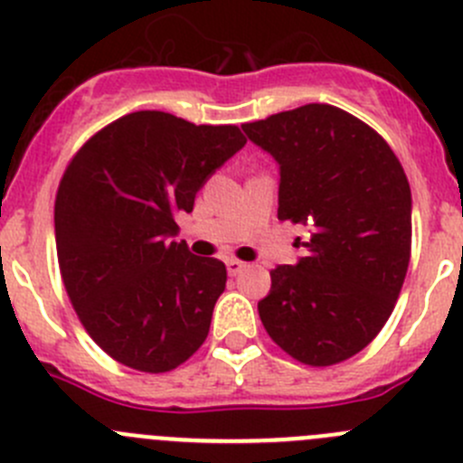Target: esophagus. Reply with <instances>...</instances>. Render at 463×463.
Masks as SVG:
<instances>
[{
    "label": "esophagus",
    "mask_w": 463,
    "mask_h": 463,
    "mask_svg": "<svg viewBox=\"0 0 463 463\" xmlns=\"http://www.w3.org/2000/svg\"><path fill=\"white\" fill-rule=\"evenodd\" d=\"M226 269H228V274H231V276H237V274H241V271L246 269V262L231 258V260H226Z\"/></svg>",
    "instance_id": "obj_1"
}]
</instances>
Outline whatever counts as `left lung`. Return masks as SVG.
<instances>
[{"label":"left lung","instance_id":"left-lung-1","mask_svg":"<svg viewBox=\"0 0 463 463\" xmlns=\"http://www.w3.org/2000/svg\"><path fill=\"white\" fill-rule=\"evenodd\" d=\"M279 164V219L310 228L306 256L271 269L258 301L297 361L334 365L368 347L395 308L411 258V189L373 128L331 105L241 125Z\"/></svg>","mask_w":463,"mask_h":463}]
</instances>
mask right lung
<instances>
[{
  "instance_id": "add662e5",
  "label": "right lung",
  "mask_w": 463,
  "mask_h": 463,
  "mask_svg": "<svg viewBox=\"0 0 463 463\" xmlns=\"http://www.w3.org/2000/svg\"><path fill=\"white\" fill-rule=\"evenodd\" d=\"M244 144L235 125L134 111L68 164L54 203L63 285L90 338L128 368L168 373L205 343L226 265L175 240V219Z\"/></svg>"
}]
</instances>
